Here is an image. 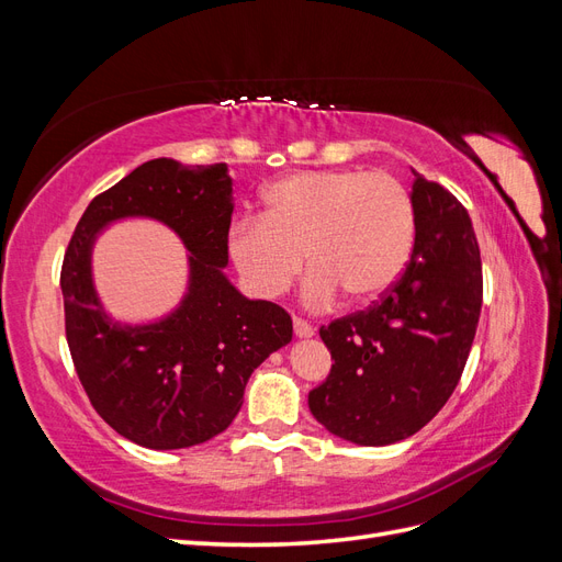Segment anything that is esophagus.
<instances>
[{"label":"esophagus","instance_id":"34e87169","mask_svg":"<svg viewBox=\"0 0 562 562\" xmlns=\"http://www.w3.org/2000/svg\"><path fill=\"white\" fill-rule=\"evenodd\" d=\"M293 330H295L297 337H312L314 335V328L310 326L307 321H302V318H293Z\"/></svg>","mask_w":562,"mask_h":562}]
</instances>
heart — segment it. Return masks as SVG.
Wrapping results in <instances>:
<instances>
[{
  "mask_svg": "<svg viewBox=\"0 0 562 562\" xmlns=\"http://www.w3.org/2000/svg\"><path fill=\"white\" fill-rule=\"evenodd\" d=\"M415 244V206L405 184L382 171H307L265 192L262 217L227 236L229 258L255 295L279 297L312 265L302 300L328 310L351 293L372 302L396 285Z\"/></svg>",
  "mask_w": 562,
  "mask_h": 562,
  "instance_id": "b5f03b06",
  "label": "heart"
}]
</instances>
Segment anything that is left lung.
<instances>
[{
    "label": "left lung",
    "instance_id": "left-lung-1",
    "mask_svg": "<svg viewBox=\"0 0 562 562\" xmlns=\"http://www.w3.org/2000/svg\"><path fill=\"white\" fill-rule=\"evenodd\" d=\"M411 196L415 246L396 285L318 330L335 363L310 391V411L356 446L398 443L436 417L462 378L481 316L483 267L467 209L419 173Z\"/></svg>",
    "mask_w": 562,
    "mask_h": 562
}]
</instances>
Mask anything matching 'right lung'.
Listing matches in <instances>:
<instances>
[{"label": "right lung", "mask_w": 562, "mask_h": 562, "mask_svg": "<svg viewBox=\"0 0 562 562\" xmlns=\"http://www.w3.org/2000/svg\"><path fill=\"white\" fill-rule=\"evenodd\" d=\"M232 211L227 164L151 159L89 203L65 250V335L79 382L95 413L143 448L180 450L223 434L252 370L293 339L285 310L244 297L225 277ZM126 216L157 218L191 252L186 297L151 324L112 322L94 293L92 244Z\"/></svg>", "instance_id": "right-lung-1"}]
</instances>
